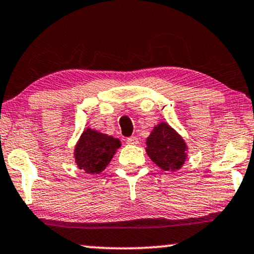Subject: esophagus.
<instances>
[{
    "label": "esophagus",
    "instance_id": "1",
    "mask_svg": "<svg viewBox=\"0 0 254 254\" xmlns=\"http://www.w3.org/2000/svg\"><path fill=\"white\" fill-rule=\"evenodd\" d=\"M128 145H137L139 143V139L136 136H130L127 139Z\"/></svg>",
    "mask_w": 254,
    "mask_h": 254
}]
</instances>
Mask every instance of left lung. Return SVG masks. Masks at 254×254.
Wrapping results in <instances>:
<instances>
[{"label": "left lung", "instance_id": "obj_1", "mask_svg": "<svg viewBox=\"0 0 254 254\" xmlns=\"http://www.w3.org/2000/svg\"><path fill=\"white\" fill-rule=\"evenodd\" d=\"M146 146L147 155L162 171H179L189 156L184 137L165 121L155 125L146 139Z\"/></svg>", "mask_w": 254, "mask_h": 254}]
</instances>
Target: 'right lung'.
Listing matches in <instances>:
<instances>
[{
    "label": "right lung",
    "instance_id": "add662e5",
    "mask_svg": "<svg viewBox=\"0 0 254 254\" xmlns=\"http://www.w3.org/2000/svg\"><path fill=\"white\" fill-rule=\"evenodd\" d=\"M120 147L121 141L117 137L87 127L75 143L74 161L87 174H100Z\"/></svg>",
    "mask_w": 254,
    "mask_h": 254
}]
</instances>
